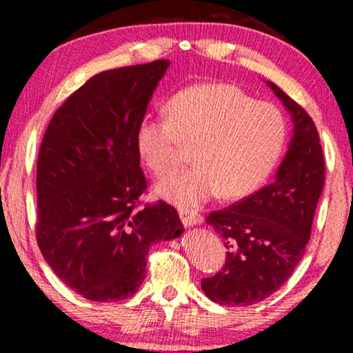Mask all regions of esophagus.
Listing matches in <instances>:
<instances>
[{"label":"esophagus","instance_id":"1","mask_svg":"<svg viewBox=\"0 0 353 353\" xmlns=\"http://www.w3.org/2000/svg\"><path fill=\"white\" fill-rule=\"evenodd\" d=\"M178 214H180V219L183 221V225L185 226H192V225H197L201 223L202 220V215L199 214V212L196 210H188V209H181L178 210Z\"/></svg>","mask_w":353,"mask_h":353}]
</instances>
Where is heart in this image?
Instances as JSON below:
<instances>
[{"instance_id": "obj_1", "label": "heart", "mask_w": 353, "mask_h": 353, "mask_svg": "<svg viewBox=\"0 0 353 353\" xmlns=\"http://www.w3.org/2000/svg\"><path fill=\"white\" fill-rule=\"evenodd\" d=\"M286 137V119L274 104L234 85L202 83L173 96L167 115L143 117L137 148L149 172L162 178L194 146V165L157 185L167 201L194 207L219 192L241 199L257 191L276 167Z\"/></svg>"}]
</instances>
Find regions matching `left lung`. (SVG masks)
<instances>
[{
    "label": "left lung",
    "mask_w": 353,
    "mask_h": 353,
    "mask_svg": "<svg viewBox=\"0 0 353 353\" xmlns=\"http://www.w3.org/2000/svg\"><path fill=\"white\" fill-rule=\"evenodd\" d=\"M292 115L294 137L276 180L205 221L223 239V268L202 278L205 296L220 305L245 307L276 292L301 262L325 186L320 134L307 110L267 81Z\"/></svg>",
    "instance_id": "8db88e82"
}]
</instances>
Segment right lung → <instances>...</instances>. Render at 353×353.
<instances>
[{"mask_svg": "<svg viewBox=\"0 0 353 353\" xmlns=\"http://www.w3.org/2000/svg\"><path fill=\"white\" fill-rule=\"evenodd\" d=\"M170 61L105 70L56 110L37 163V243L61 281L94 302L132 297L157 241L183 233L175 207L148 190L137 130Z\"/></svg>", "mask_w": 353, "mask_h": 353, "instance_id": "add662e5", "label": "right lung"}]
</instances>
